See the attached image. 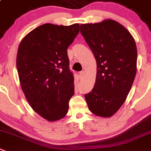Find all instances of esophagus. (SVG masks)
<instances>
[{
	"label": "esophagus",
	"instance_id": "1",
	"mask_svg": "<svg viewBox=\"0 0 151 151\" xmlns=\"http://www.w3.org/2000/svg\"><path fill=\"white\" fill-rule=\"evenodd\" d=\"M78 76H79L80 78H84V71H81L79 73H78Z\"/></svg>",
	"mask_w": 151,
	"mask_h": 151
}]
</instances>
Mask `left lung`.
Returning a JSON list of instances; mask_svg holds the SVG:
<instances>
[{"label": "left lung", "instance_id": "8db88e82", "mask_svg": "<svg viewBox=\"0 0 151 151\" xmlns=\"http://www.w3.org/2000/svg\"><path fill=\"white\" fill-rule=\"evenodd\" d=\"M80 27L97 64L94 87L84 98L93 114L111 117L124 104L135 79L136 42L130 32L114 20Z\"/></svg>", "mask_w": 151, "mask_h": 151}]
</instances>
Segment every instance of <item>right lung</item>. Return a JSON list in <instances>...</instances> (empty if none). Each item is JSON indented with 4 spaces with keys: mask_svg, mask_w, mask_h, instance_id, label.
I'll return each mask as SVG.
<instances>
[{
    "mask_svg": "<svg viewBox=\"0 0 151 151\" xmlns=\"http://www.w3.org/2000/svg\"><path fill=\"white\" fill-rule=\"evenodd\" d=\"M78 32V24H45L29 32L18 47L16 66L21 89L34 111L49 122L67 115L74 95L67 50Z\"/></svg>",
    "mask_w": 151,
    "mask_h": 151,
    "instance_id": "right-lung-1",
    "label": "right lung"
}]
</instances>
